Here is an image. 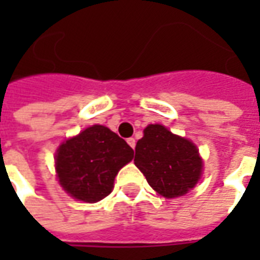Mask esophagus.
<instances>
[{
	"label": "esophagus",
	"mask_w": 260,
	"mask_h": 260,
	"mask_svg": "<svg viewBox=\"0 0 260 260\" xmlns=\"http://www.w3.org/2000/svg\"><path fill=\"white\" fill-rule=\"evenodd\" d=\"M128 145H129L131 147H132V149H135V146H136V141L135 139H134V138H129V139H128Z\"/></svg>",
	"instance_id": "esophagus-1"
}]
</instances>
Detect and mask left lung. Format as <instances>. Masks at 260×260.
<instances>
[{
  "mask_svg": "<svg viewBox=\"0 0 260 260\" xmlns=\"http://www.w3.org/2000/svg\"><path fill=\"white\" fill-rule=\"evenodd\" d=\"M135 166L149 185L164 198L185 195L202 175L198 147L160 124L147 125L135 147Z\"/></svg>",
  "mask_w": 260,
  "mask_h": 260,
  "instance_id": "1",
  "label": "left lung"
}]
</instances>
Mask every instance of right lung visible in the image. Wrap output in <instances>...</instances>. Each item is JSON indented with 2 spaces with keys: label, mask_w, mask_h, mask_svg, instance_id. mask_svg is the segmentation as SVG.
<instances>
[{
  "label": "right lung",
  "mask_w": 260,
  "mask_h": 260,
  "mask_svg": "<svg viewBox=\"0 0 260 260\" xmlns=\"http://www.w3.org/2000/svg\"><path fill=\"white\" fill-rule=\"evenodd\" d=\"M134 158V150L103 125L82 131L58 147L55 171L59 185L78 201L94 203L113 191L114 178Z\"/></svg>",
  "instance_id": "add662e5"
}]
</instances>
